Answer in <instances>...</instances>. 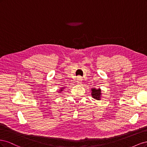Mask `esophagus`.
<instances>
[{
  "label": "esophagus",
  "mask_w": 147,
  "mask_h": 147,
  "mask_svg": "<svg viewBox=\"0 0 147 147\" xmlns=\"http://www.w3.org/2000/svg\"><path fill=\"white\" fill-rule=\"evenodd\" d=\"M82 80H83V79H82V77L81 76H80V75H79V76L77 77V84H81Z\"/></svg>",
  "instance_id": "obj_1"
}]
</instances>
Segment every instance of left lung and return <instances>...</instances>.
<instances>
[{
	"mask_svg": "<svg viewBox=\"0 0 147 147\" xmlns=\"http://www.w3.org/2000/svg\"><path fill=\"white\" fill-rule=\"evenodd\" d=\"M91 96L93 98L96 100H100L101 99V90L100 89H96L92 88L91 89Z\"/></svg>",
	"mask_w": 147,
	"mask_h": 147,
	"instance_id": "8db88e82",
	"label": "left lung"
}]
</instances>
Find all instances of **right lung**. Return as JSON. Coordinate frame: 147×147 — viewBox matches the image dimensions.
I'll use <instances>...</instances> for the list:
<instances>
[{
    "mask_svg": "<svg viewBox=\"0 0 147 147\" xmlns=\"http://www.w3.org/2000/svg\"><path fill=\"white\" fill-rule=\"evenodd\" d=\"M63 88H61V90H59V91H60V92H61V91H63Z\"/></svg>",
    "mask_w": 147,
    "mask_h": 147,
    "instance_id": "obj_1",
    "label": "right lung"
}]
</instances>
